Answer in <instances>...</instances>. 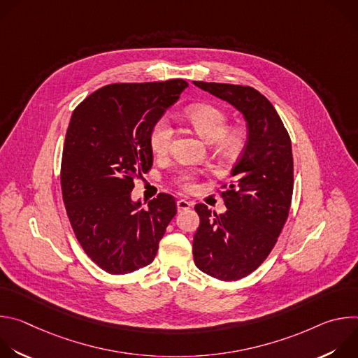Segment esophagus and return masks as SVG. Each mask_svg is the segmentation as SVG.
Here are the masks:
<instances>
[{
	"label": "esophagus",
	"mask_w": 358,
	"mask_h": 358,
	"mask_svg": "<svg viewBox=\"0 0 358 358\" xmlns=\"http://www.w3.org/2000/svg\"><path fill=\"white\" fill-rule=\"evenodd\" d=\"M191 207H192V202L191 201H187V199H178L177 201V208H178L180 213L185 211V210H188Z\"/></svg>",
	"instance_id": "1"
}]
</instances>
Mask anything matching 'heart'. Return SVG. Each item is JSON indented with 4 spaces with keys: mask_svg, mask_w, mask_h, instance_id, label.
Returning a JSON list of instances; mask_svg holds the SVG:
<instances>
[{
    "mask_svg": "<svg viewBox=\"0 0 358 358\" xmlns=\"http://www.w3.org/2000/svg\"><path fill=\"white\" fill-rule=\"evenodd\" d=\"M185 120L192 126L196 134L206 141L215 144L217 151L222 157L232 159L239 155L243 147L245 133L239 126H227V113L214 105L198 103L185 110ZM174 129L169 119H159L150 131V147L156 156H164L169 152L173 141ZM192 176L184 177V188H191Z\"/></svg>",
    "mask_w": 358,
    "mask_h": 358,
    "instance_id": "heart-1",
    "label": "heart"
}]
</instances>
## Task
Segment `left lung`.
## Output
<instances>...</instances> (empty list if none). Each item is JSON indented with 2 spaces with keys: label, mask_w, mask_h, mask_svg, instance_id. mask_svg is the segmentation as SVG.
<instances>
[{
  "label": "left lung",
  "mask_w": 358,
  "mask_h": 358,
  "mask_svg": "<svg viewBox=\"0 0 358 358\" xmlns=\"http://www.w3.org/2000/svg\"><path fill=\"white\" fill-rule=\"evenodd\" d=\"M228 101L246 122L248 141L224 194L227 211L217 215L196 203L194 262L220 280H238L258 269L287 220L293 194L292 143L271 101L250 86L194 82ZM225 187V185H224Z\"/></svg>",
  "instance_id": "8db88e82"
}]
</instances>
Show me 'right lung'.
Masks as SVG:
<instances>
[{
  "instance_id": "1",
  "label": "right lung",
  "mask_w": 358,
  "mask_h": 358,
  "mask_svg": "<svg viewBox=\"0 0 358 358\" xmlns=\"http://www.w3.org/2000/svg\"><path fill=\"white\" fill-rule=\"evenodd\" d=\"M187 86L182 79L112 83L72 113L62 152V196L76 239L108 273H130L155 261L177 214L173 195L162 192L141 208L131 191L152 166V126Z\"/></svg>"
}]
</instances>
